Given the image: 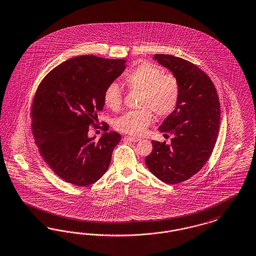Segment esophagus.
I'll list each match as a JSON object with an SVG mask.
<instances>
[{
    "label": "esophagus",
    "instance_id": "1",
    "mask_svg": "<svg viewBox=\"0 0 256 256\" xmlns=\"http://www.w3.org/2000/svg\"><path fill=\"white\" fill-rule=\"evenodd\" d=\"M124 139L128 140V141H130V142H138V141H140V138H138V137H132V136H126Z\"/></svg>",
    "mask_w": 256,
    "mask_h": 256
}]
</instances>
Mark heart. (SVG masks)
Wrapping results in <instances>:
<instances>
[{
    "label": "heart",
    "mask_w": 256,
    "mask_h": 256,
    "mask_svg": "<svg viewBox=\"0 0 256 256\" xmlns=\"http://www.w3.org/2000/svg\"><path fill=\"white\" fill-rule=\"evenodd\" d=\"M124 84L132 92H140L137 112L126 113L115 121L116 130L132 135H140L152 123L154 114L166 117L174 112L180 98V84L172 74H164L158 66L138 62L124 76ZM104 102L112 110H118L123 102V94L116 82L110 84L104 92Z\"/></svg>",
    "instance_id": "heart-1"
}]
</instances>
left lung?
<instances>
[{
  "label": "left lung",
  "instance_id": "obj_1",
  "mask_svg": "<svg viewBox=\"0 0 256 256\" xmlns=\"http://www.w3.org/2000/svg\"><path fill=\"white\" fill-rule=\"evenodd\" d=\"M155 61L172 73L180 84L176 110L158 130L172 134V144L152 141V152L144 162L150 172L166 184L192 177L214 150L221 112L214 84L197 66L172 55L155 54Z\"/></svg>",
  "mask_w": 256,
  "mask_h": 256
}]
</instances>
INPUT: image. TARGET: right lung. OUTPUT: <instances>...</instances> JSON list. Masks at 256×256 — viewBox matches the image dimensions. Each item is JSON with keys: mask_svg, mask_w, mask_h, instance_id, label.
<instances>
[{"mask_svg": "<svg viewBox=\"0 0 256 256\" xmlns=\"http://www.w3.org/2000/svg\"><path fill=\"white\" fill-rule=\"evenodd\" d=\"M126 62L75 57L53 68L37 90L31 112L35 143L46 164L68 183L93 184L110 166L121 135L104 132L95 141L88 130L104 110L106 88L123 73Z\"/></svg>", "mask_w": 256, "mask_h": 256, "instance_id": "1", "label": "right lung"}]
</instances>
